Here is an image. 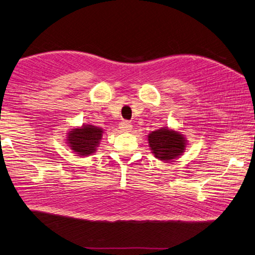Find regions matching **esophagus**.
Segmentation results:
<instances>
[{
  "mask_svg": "<svg viewBox=\"0 0 255 255\" xmlns=\"http://www.w3.org/2000/svg\"><path fill=\"white\" fill-rule=\"evenodd\" d=\"M119 128H120V130H123V131H130L131 130V128H132V126H131V124L129 123V122H127V120H124V122H122L120 123V125H119Z\"/></svg>",
  "mask_w": 255,
  "mask_h": 255,
  "instance_id": "34e87169",
  "label": "esophagus"
}]
</instances>
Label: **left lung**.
I'll return each mask as SVG.
<instances>
[{
    "instance_id": "1",
    "label": "left lung",
    "mask_w": 255,
    "mask_h": 255,
    "mask_svg": "<svg viewBox=\"0 0 255 255\" xmlns=\"http://www.w3.org/2000/svg\"><path fill=\"white\" fill-rule=\"evenodd\" d=\"M148 142L156 158L172 160L179 156L185 149V139L179 132L168 129H159L148 136Z\"/></svg>"
}]
</instances>
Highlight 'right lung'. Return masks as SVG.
Returning a JSON list of instances; mask_svg holds the SVG:
<instances>
[{
	"label": "right lung",
	"mask_w": 255,
	"mask_h": 255,
	"mask_svg": "<svg viewBox=\"0 0 255 255\" xmlns=\"http://www.w3.org/2000/svg\"><path fill=\"white\" fill-rule=\"evenodd\" d=\"M101 136H103V129L88 125L80 129H72L69 133L68 141L72 150H75L77 154L89 156L96 150Z\"/></svg>",
	"instance_id": "obj_1"
}]
</instances>
